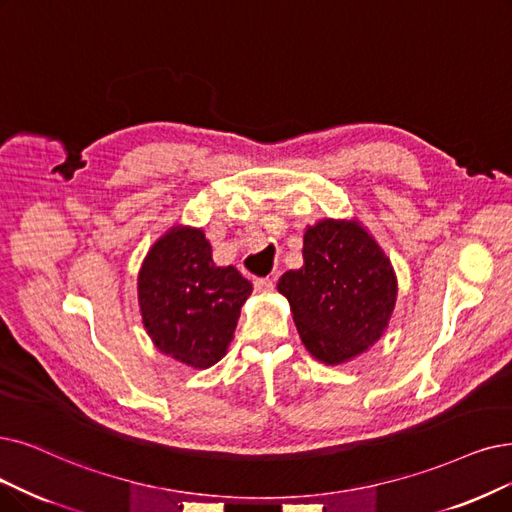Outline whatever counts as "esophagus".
Here are the masks:
<instances>
[{
  "mask_svg": "<svg viewBox=\"0 0 512 512\" xmlns=\"http://www.w3.org/2000/svg\"><path fill=\"white\" fill-rule=\"evenodd\" d=\"M275 288V281L271 277H258L254 281V290L260 292V294H267V292H273Z\"/></svg>",
  "mask_w": 512,
  "mask_h": 512,
  "instance_id": "1",
  "label": "esophagus"
}]
</instances>
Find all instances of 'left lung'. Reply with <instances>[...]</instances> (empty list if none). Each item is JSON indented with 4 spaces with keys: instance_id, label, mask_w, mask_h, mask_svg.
<instances>
[{
    "instance_id": "left-lung-1",
    "label": "left lung",
    "mask_w": 512,
    "mask_h": 512,
    "mask_svg": "<svg viewBox=\"0 0 512 512\" xmlns=\"http://www.w3.org/2000/svg\"><path fill=\"white\" fill-rule=\"evenodd\" d=\"M304 267L283 273L298 334L315 359L344 363L386 330L397 300L391 260L355 222L321 220L304 233Z\"/></svg>"
}]
</instances>
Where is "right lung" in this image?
<instances>
[{"label":"right lung","mask_w":512,"mask_h":512,"mask_svg":"<svg viewBox=\"0 0 512 512\" xmlns=\"http://www.w3.org/2000/svg\"><path fill=\"white\" fill-rule=\"evenodd\" d=\"M252 283L235 267H216L199 229H172L142 262V323L161 353L210 367L227 353Z\"/></svg>","instance_id":"right-lung-1"}]
</instances>
